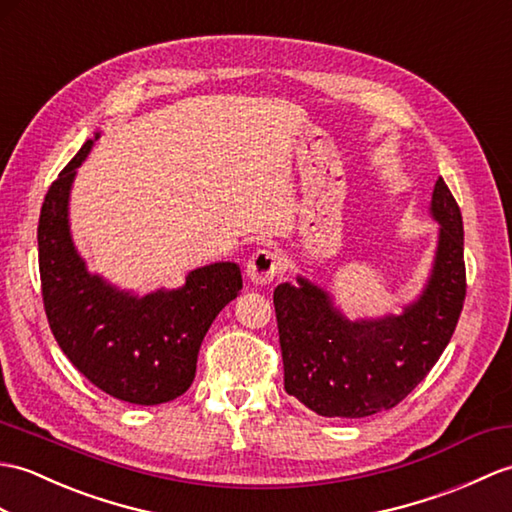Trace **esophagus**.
I'll return each mask as SVG.
<instances>
[{
  "label": "esophagus",
  "mask_w": 512,
  "mask_h": 512,
  "mask_svg": "<svg viewBox=\"0 0 512 512\" xmlns=\"http://www.w3.org/2000/svg\"><path fill=\"white\" fill-rule=\"evenodd\" d=\"M281 272V259L277 253L268 251V248H259L253 257L248 259L246 275L255 285H266L275 279Z\"/></svg>",
  "instance_id": "esophagus-1"
}]
</instances>
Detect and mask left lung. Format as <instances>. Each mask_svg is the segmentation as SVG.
<instances>
[{"label": "left lung", "instance_id": "obj_1", "mask_svg": "<svg viewBox=\"0 0 512 512\" xmlns=\"http://www.w3.org/2000/svg\"><path fill=\"white\" fill-rule=\"evenodd\" d=\"M432 216L441 224L432 275L401 316L351 323L307 279L277 285L272 301L283 386L320 417L362 419L395 408L423 382L454 336L467 294L465 231L458 202L441 176Z\"/></svg>", "mask_w": 512, "mask_h": 512}]
</instances>
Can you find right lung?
<instances>
[{"mask_svg":"<svg viewBox=\"0 0 512 512\" xmlns=\"http://www.w3.org/2000/svg\"><path fill=\"white\" fill-rule=\"evenodd\" d=\"M98 139V135H95ZM93 139L47 189L39 218L43 305L58 347L93 386L137 406L181 397L196 377L202 338L242 290L240 266L196 268L178 290L122 292L91 275L69 233V189Z\"/></svg>","mask_w":512,"mask_h":512,"instance_id":"add662e5","label":"right lung"}]
</instances>
